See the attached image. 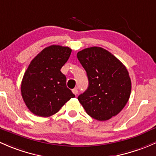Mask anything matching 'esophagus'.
I'll list each match as a JSON object with an SVG mask.
<instances>
[{
    "instance_id": "1",
    "label": "esophagus",
    "mask_w": 156,
    "mask_h": 156,
    "mask_svg": "<svg viewBox=\"0 0 156 156\" xmlns=\"http://www.w3.org/2000/svg\"><path fill=\"white\" fill-rule=\"evenodd\" d=\"M72 91H73V93L75 94V95H76V94H78V89H77V88H75V89H73V90H72Z\"/></svg>"
}]
</instances>
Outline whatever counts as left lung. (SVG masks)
Returning <instances> with one entry per match:
<instances>
[{
  "mask_svg": "<svg viewBox=\"0 0 156 156\" xmlns=\"http://www.w3.org/2000/svg\"><path fill=\"white\" fill-rule=\"evenodd\" d=\"M86 70L89 87L78 96L88 115L106 121L119 113L128 102L131 82L126 66L101 47L86 48L77 53Z\"/></svg>",
  "mask_w": 156,
  "mask_h": 156,
  "instance_id": "1",
  "label": "left lung"
}]
</instances>
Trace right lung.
I'll use <instances>...</instances> for the list:
<instances>
[{"mask_svg": "<svg viewBox=\"0 0 156 156\" xmlns=\"http://www.w3.org/2000/svg\"><path fill=\"white\" fill-rule=\"evenodd\" d=\"M71 51L67 46L52 45L30 62L22 79L21 92L26 106L34 115H52L75 97L67 87L66 76L61 72Z\"/></svg>", "mask_w": 156, "mask_h": 156, "instance_id": "add662e5", "label": "right lung"}]
</instances>
